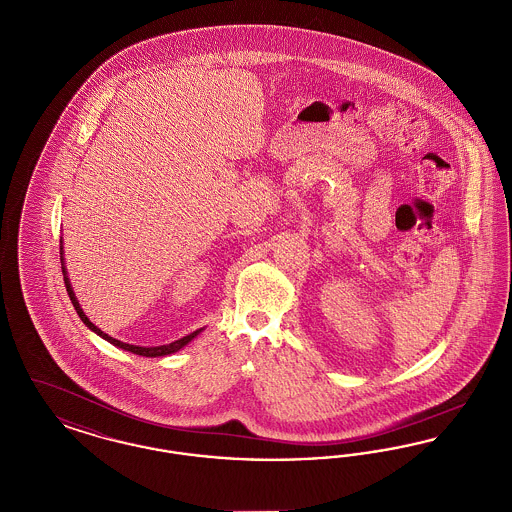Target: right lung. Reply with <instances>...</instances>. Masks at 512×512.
<instances>
[{
	"label": "right lung",
	"instance_id": "1",
	"mask_svg": "<svg viewBox=\"0 0 512 512\" xmlns=\"http://www.w3.org/2000/svg\"><path fill=\"white\" fill-rule=\"evenodd\" d=\"M63 242H61V268H63V278H65V286H67V292H69V297H71V301H73L74 311L78 313V317L80 320L94 332V334H98L99 338H103L105 341H109V343H113L115 347H119V349H124V351H130V353H134V355H142V357H165V355H172V353H176V351H180L184 345H188L190 341L197 338L205 328H199V330H195L192 334H188V336H184V338H180V340L172 341V343H167V345H155V347H142V345H132V343H124L121 340H115V338H111L109 334H105V332H101L98 326L90 320V318L86 317V313L82 311V307H80V303H78V299H76V295H74L73 286H71V280H69V276H67V267H65V257H63Z\"/></svg>",
	"mask_w": 512,
	"mask_h": 512
}]
</instances>
